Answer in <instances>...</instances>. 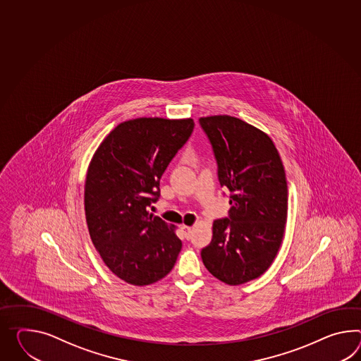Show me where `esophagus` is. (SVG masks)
<instances>
[{
	"mask_svg": "<svg viewBox=\"0 0 361 361\" xmlns=\"http://www.w3.org/2000/svg\"><path fill=\"white\" fill-rule=\"evenodd\" d=\"M181 229H183V232H184L185 238H188V240H189L190 236H192V231H193V227H190V226H183Z\"/></svg>",
	"mask_w": 361,
	"mask_h": 361,
	"instance_id": "1",
	"label": "esophagus"
}]
</instances>
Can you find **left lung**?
Here are the masks:
<instances>
[{"mask_svg":"<svg viewBox=\"0 0 361 361\" xmlns=\"http://www.w3.org/2000/svg\"><path fill=\"white\" fill-rule=\"evenodd\" d=\"M218 161L220 185L227 186L229 218L212 223L203 264L219 281L238 286L271 266L284 236L288 188L273 140L250 123L228 115L201 117Z\"/></svg>","mask_w":361,"mask_h":361,"instance_id":"8db88e82","label":"left lung"}]
</instances>
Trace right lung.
<instances>
[{"label":"right lung","instance_id":"right-lung-1","mask_svg":"<svg viewBox=\"0 0 361 361\" xmlns=\"http://www.w3.org/2000/svg\"><path fill=\"white\" fill-rule=\"evenodd\" d=\"M193 118L140 117L99 145L85 184L90 238L106 267L133 286L163 279L181 250L176 226L147 212L168 164L193 132Z\"/></svg>","mask_w":361,"mask_h":361}]
</instances>
